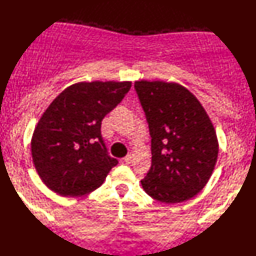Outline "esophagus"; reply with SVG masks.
Instances as JSON below:
<instances>
[{"label":"esophagus","mask_w":256,"mask_h":256,"mask_svg":"<svg viewBox=\"0 0 256 256\" xmlns=\"http://www.w3.org/2000/svg\"><path fill=\"white\" fill-rule=\"evenodd\" d=\"M124 162H125L126 164H130L131 162H132V156H131V154H128V156L124 158Z\"/></svg>","instance_id":"esophagus-1"}]
</instances>
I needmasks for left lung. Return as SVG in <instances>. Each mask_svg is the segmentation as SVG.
<instances>
[{
  "label": "left lung",
  "instance_id": "left-lung-1",
  "mask_svg": "<svg viewBox=\"0 0 256 256\" xmlns=\"http://www.w3.org/2000/svg\"><path fill=\"white\" fill-rule=\"evenodd\" d=\"M151 136L152 163L142 186L163 203L190 200L204 188L218 154L216 132L195 96L176 82H134Z\"/></svg>",
  "mask_w": 256,
  "mask_h": 256
}]
</instances>
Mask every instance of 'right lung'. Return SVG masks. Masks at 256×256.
Returning <instances> with one entry per match:
<instances>
[{"instance_id": "obj_1", "label": "right lung", "mask_w": 256, "mask_h": 256, "mask_svg": "<svg viewBox=\"0 0 256 256\" xmlns=\"http://www.w3.org/2000/svg\"><path fill=\"white\" fill-rule=\"evenodd\" d=\"M131 82H78L52 102L32 137L38 176L61 196H82L102 186L118 164L108 156L102 120L122 102Z\"/></svg>"}]
</instances>
